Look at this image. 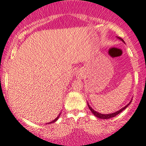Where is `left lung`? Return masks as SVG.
<instances>
[{
    "mask_svg": "<svg viewBox=\"0 0 146 146\" xmlns=\"http://www.w3.org/2000/svg\"><path fill=\"white\" fill-rule=\"evenodd\" d=\"M119 38V39H120L122 41V42H124V40H122L121 38ZM131 101H130V102L129 103V104H127V106H125L124 107V108H122V109H120L119 110H117V112H115V113H110V114H101V113H97V112L95 111V110H94L92 108H91V107L90 106V105H89V104H88L89 108H90V110H91V111H92V113L95 116H96V117H97L98 118H100V119H109V118L115 117V116L119 114V113H120L122 111V110H125V108H127V107L129 105L130 103H131Z\"/></svg>",
    "mask_w": 146,
    "mask_h": 146,
    "instance_id": "8db88e82",
    "label": "left lung"
}]
</instances>
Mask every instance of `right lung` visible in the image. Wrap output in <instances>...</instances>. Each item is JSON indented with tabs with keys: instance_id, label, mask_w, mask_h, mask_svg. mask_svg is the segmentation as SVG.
<instances>
[{
	"instance_id": "add662e5",
	"label": "right lung",
	"mask_w": 146,
	"mask_h": 146,
	"mask_svg": "<svg viewBox=\"0 0 146 146\" xmlns=\"http://www.w3.org/2000/svg\"><path fill=\"white\" fill-rule=\"evenodd\" d=\"M59 116H60V115H59V116H58V117H56V119H54V120H52V122H48V123H47V124H51V123H53V122H56V120H57V119H58V118H59Z\"/></svg>"
}]
</instances>
